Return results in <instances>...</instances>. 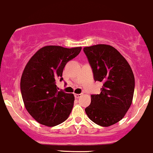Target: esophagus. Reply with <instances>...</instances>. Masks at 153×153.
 <instances>
[{
	"mask_svg": "<svg viewBox=\"0 0 153 153\" xmlns=\"http://www.w3.org/2000/svg\"><path fill=\"white\" fill-rule=\"evenodd\" d=\"M81 94H75V97L76 99H78L79 98V97H81Z\"/></svg>",
	"mask_w": 153,
	"mask_h": 153,
	"instance_id": "34e87169",
	"label": "esophagus"
}]
</instances>
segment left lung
I'll return each instance as SVG.
<instances>
[{"label":"left lung","instance_id":"left-lung-1","mask_svg":"<svg viewBox=\"0 0 153 153\" xmlns=\"http://www.w3.org/2000/svg\"><path fill=\"white\" fill-rule=\"evenodd\" d=\"M83 51L96 81L103 83L100 94L91 95L85 111L90 120L101 126L120 121L132 103L135 80L130 65L120 53L109 45L85 47Z\"/></svg>","mask_w":153,"mask_h":153}]
</instances>
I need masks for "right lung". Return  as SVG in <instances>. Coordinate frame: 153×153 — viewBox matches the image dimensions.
<instances>
[{
    "label": "right lung",
    "mask_w": 153,
    "mask_h": 153,
    "mask_svg": "<svg viewBox=\"0 0 153 153\" xmlns=\"http://www.w3.org/2000/svg\"><path fill=\"white\" fill-rule=\"evenodd\" d=\"M81 48L44 46L25 66L20 82L22 97L30 115L42 125L55 126L70 115L75 97L73 94L59 91L56 81L63 80L64 68L79 54Z\"/></svg>",
    "instance_id": "right-lung-1"
}]
</instances>
